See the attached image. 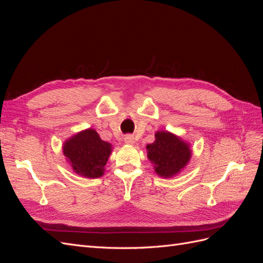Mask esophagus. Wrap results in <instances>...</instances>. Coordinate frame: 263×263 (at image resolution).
<instances>
[{
    "instance_id": "1",
    "label": "esophagus",
    "mask_w": 263,
    "mask_h": 263,
    "mask_svg": "<svg viewBox=\"0 0 263 263\" xmlns=\"http://www.w3.org/2000/svg\"><path fill=\"white\" fill-rule=\"evenodd\" d=\"M124 141L126 142L127 145H133L135 142V137L133 136V135H125Z\"/></svg>"
}]
</instances>
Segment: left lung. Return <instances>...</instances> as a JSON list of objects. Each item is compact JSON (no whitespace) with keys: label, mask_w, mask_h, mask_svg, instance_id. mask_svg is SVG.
<instances>
[{"label":"left lung","mask_w":263,"mask_h":263,"mask_svg":"<svg viewBox=\"0 0 263 263\" xmlns=\"http://www.w3.org/2000/svg\"><path fill=\"white\" fill-rule=\"evenodd\" d=\"M155 142L147 145L148 158L155 164V171L163 178L180 172L191 158L189 145L169 132H158Z\"/></svg>","instance_id":"left-lung-1"}]
</instances>
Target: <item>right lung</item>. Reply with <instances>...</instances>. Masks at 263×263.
Returning a JSON list of instances; mask_svg holds the SVG:
<instances>
[{
    "label": "right lung",
    "instance_id": "obj_1",
    "mask_svg": "<svg viewBox=\"0 0 263 263\" xmlns=\"http://www.w3.org/2000/svg\"><path fill=\"white\" fill-rule=\"evenodd\" d=\"M112 151V145L103 141L94 129H86L68 139L63 154L73 170L86 178L103 176L104 165Z\"/></svg>",
    "mask_w": 263,
    "mask_h": 263
}]
</instances>
